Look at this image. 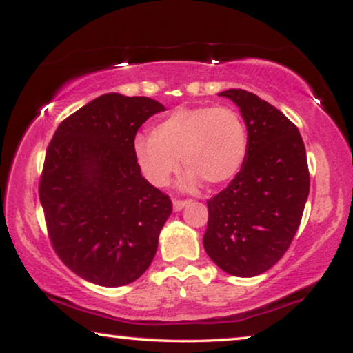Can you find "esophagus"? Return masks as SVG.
Instances as JSON below:
<instances>
[{"instance_id":"obj_1","label":"esophagus","mask_w":353,"mask_h":353,"mask_svg":"<svg viewBox=\"0 0 353 353\" xmlns=\"http://www.w3.org/2000/svg\"><path fill=\"white\" fill-rule=\"evenodd\" d=\"M188 202H190L188 199H173V209H175L176 212L181 210L183 207L188 204Z\"/></svg>"}]
</instances>
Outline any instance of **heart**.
<instances>
[{
	"label": "heart",
	"mask_w": 353,
	"mask_h": 353,
	"mask_svg": "<svg viewBox=\"0 0 353 353\" xmlns=\"http://www.w3.org/2000/svg\"><path fill=\"white\" fill-rule=\"evenodd\" d=\"M249 151L243 117L226 105L173 109L152 128L151 138L134 141V159L154 186H165L178 170V157L188 178L215 186L230 181L243 168Z\"/></svg>",
	"instance_id": "heart-1"
}]
</instances>
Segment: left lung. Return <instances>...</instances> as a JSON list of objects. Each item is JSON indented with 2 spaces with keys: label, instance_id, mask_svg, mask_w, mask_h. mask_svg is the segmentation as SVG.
<instances>
[{
  "label": "left lung",
  "instance_id": "8db88e82",
  "mask_svg": "<svg viewBox=\"0 0 353 353\" xmlns=\"http://www.w3.org/2000/svg\"><path fill=\"white\" fill-rule=\"evenodd\" d=\"M243 115L249 151L230 185L207 201L204 249L233 276L267 272L283 257L301 225L310 191L307 154L296 125L245 90H226Z\"/></svg>",
  "mask_w": 353,
  "mask_h": 353
}]
</instances>
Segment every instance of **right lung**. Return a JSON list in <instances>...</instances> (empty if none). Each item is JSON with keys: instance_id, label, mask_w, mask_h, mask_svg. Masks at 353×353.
Wrapping results in <instances>:
<instances>
[{"instance_id": "add662e5", "label": "right lung", "mask_w": 353, "mask_h": 353, "mask_svg": "<svg viewBox=\"0 0 353 353\" xmlns=\"http://www.w3.org/2000/svg\"><path fill=\"white\" fill-rule=\"evenodd\" d=\"M163 105L108 93L62 120L46 149L40 202L65 267L105 288L133 283L157 250L172 201L141 175L139 127Z\"/></svg>"}]
</instances>
